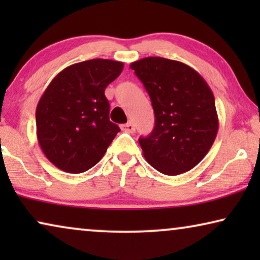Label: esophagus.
Segmentation results:
<instances>
[{
    "label": "esophagus",
    "mask_w": 260,
    "mask_h": 260,
    "mask_svg": "<svg viewBox=\"0 0 260 260\" xmlns=\"http://www.w3.org/2000/svg\"><path fill=\"white\" fill-rule=\"evenodd\" d=\"M120 129H122L123 131H126V133L133 134L135 131V125L133 122H127L126 124H122V125H120Z\"/></svg>",
    "instance_id": "esophagus-1"
}]
</instances>
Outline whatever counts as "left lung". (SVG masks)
<instances>
[{
	"instance_id": "1",
	"label": "left lung",
	"mask_w": 260,
	"mask_h": 260,
	"mask_svg": "<svg viewBox=\"0 0 260 260\" xmlns=\"http://www.w3.org/2000/svg\"><path fill=\"white\" fill-rule=\"evenodd\" d=\"M151 99L155 127L140 145L149 165L165 175L193 169L219 129L215 99L206 80L186 63L159 56L130 65Z\"/></svg>"
}]
</instances>
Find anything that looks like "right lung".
Instances as JSON below:
<instances>
[{"instance_id": "right-lung-1", "label": "right lung", "mask_w": 260, "mask_h": 260, "mask_svg": "<svg viewBox=\"0 0 260 260\" xmlns=\"http://www.w3.org/2000/svg\"><path fill=\"white\" fill-rule=\"evenodd\" d=\"M124 63L92 59L56 74L38 103L37 136L46 157L62 172L79 174L101 161L120 129L110 122L106 86Z\"/></svg>"}]
</instances>
